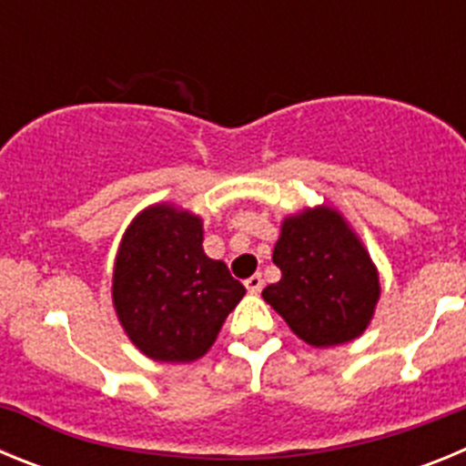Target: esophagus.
<instances>
[{
  "label": "esophagus",
  "mask_w": 466,
  "mask_h": 466,
  "mask_svg": "<svg viewBox=\"0 0 466 466\" xmlns=\"http://www.w3.org/2000/svg\"><path fill=\"white\" fill-rule=\"evenodd\" d=\"M245 287H247V291H249V294H258V291L263 289V278L258 273L252 275V278L245 279Z\"/></svg>",
  "instance_id": "1"
}]
</instances>
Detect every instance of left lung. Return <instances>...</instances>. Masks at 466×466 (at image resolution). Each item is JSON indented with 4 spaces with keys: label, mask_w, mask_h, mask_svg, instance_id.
Here are the masks:
<instances>
[{
    "label": "left lung",
    "mask_w": 466,
    "mask_h": 466,
    "mask_svg": "<svg viewBox=\"0 0 466 466\" xmlns=\"http://www.w3.org/2000/svg\"><path fill=\"white\" fill-rule=\"evenodd\" d=\"M273 261L282 278L263 289V299L299 339L329 348L364 331L380 284L371 257L340 214L319 208L284 221Z\"/></svg>",
    "instance_id": "8db88e82"
}]
</instances>
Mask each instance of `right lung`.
Returning <instances> with one entry per match:
<instances>
[{
    "label": "right lung",
    "mask_w": 466,
    "mask_h": 466,
    "mask_svg": "<svg viewBox=\"0 0 466 466\" xmlns=\"http://www.w3.org/2000/svg\"><path fill=\"white\" fill-rule=\"evenodd\" d=\"M245 287L203 252V224L156 205L123 236L114 306L135 345L156 361H193L214 343Z\"/></svg>",
    "instance_id": "obj_1"
}]
</instances>
